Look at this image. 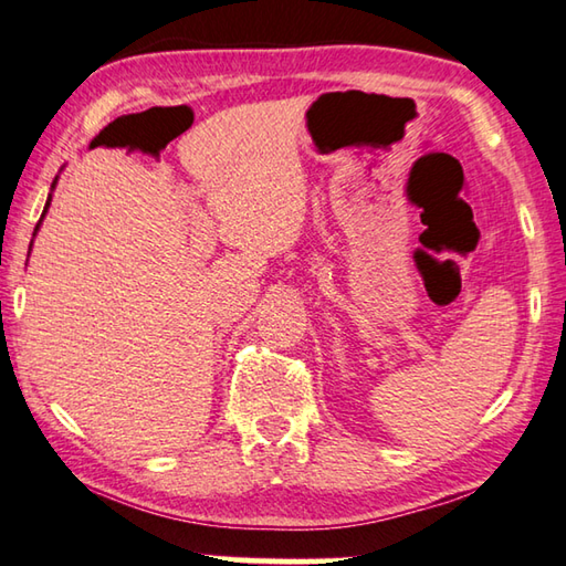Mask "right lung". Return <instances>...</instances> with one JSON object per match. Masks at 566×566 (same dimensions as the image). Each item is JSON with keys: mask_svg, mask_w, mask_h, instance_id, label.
<instances>
[{"mask_svg": "<svg viewBox=\"0 0 566 566\" xmlns=\"http://www.w3.org/2000/svg\"><path fill=\"white\" fill-rule=\"evenodd\" d=\"M59 179V177H56ZM56 179H53V185H51V189L56 187ZM49 205H51V195H49V199H46V207H44V214H41V219L46 217V211H49ZM41 219H39V223H36V229H34V237H36V231H39V227H41ZM29 251H31V247H29Z\"/></svg>", "mask_w": 566, "mask_h": 566, "instance_id": "add662e5", "label": "right lung"}]
</instances>
